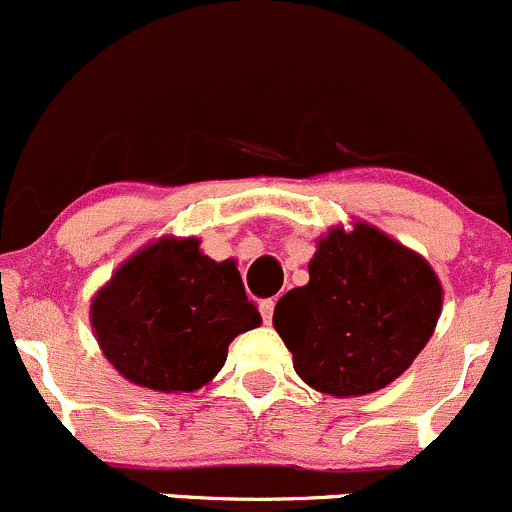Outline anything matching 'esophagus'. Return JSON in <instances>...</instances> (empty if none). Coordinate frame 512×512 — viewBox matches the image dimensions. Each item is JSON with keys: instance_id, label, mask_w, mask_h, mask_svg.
<instances>
[{"instance_id": "1", "label": "esophagus", "mask_w": 512, "mask_h": 512, "mask_svg": "<svg viewBox=\"0 0 512 512\" xmlns=\"http://www.w3.org/2000/svg\"><path fill=\"white\" fill-rule=\"evenodd\" d=\"M260 311H262V319H265V324H270L272 316H274V299H262Z\"/></svg>"}]
</instances>
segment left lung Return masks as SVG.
Instances as JSON below:
<instances>
[{
    "mask_svg": "<svg viewBox=\"0 0 512 512\" xmlns=\"http://www.w3.org/2000/svg\"><path fill=\"white\" fill-rule=\"evenodd\" d=\"M441 284L417 252L368 223L333 228L309 284L284 294L272 324L306 385L333 397L383 390L432 338Z\"/></svg>",
    "mask_w": 512,
    "mask_h": 512,
    "instance_id": "8db88e82",
    "label": "left lung"
}]
</instances>
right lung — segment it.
Instances as JSON below:
<instances>
[{
	"label": "right lung",
	"instance_id": "right-lung-1",
	"mask_svg": "<svg viewBox=\"0 0 512 512\" xmlns=\"http://www.w3.org/2000/svg\"><path fill=\"white\" fill-rule=\"evenodd\" d=\"M198 245L196 238L152 242L95 294V336L129 383L198 390L223 368L230 341L260 326L235 262H215Z\"/></svg>",
	"mask_w": 512,
	"mask_h": 512
}]
</instances>
